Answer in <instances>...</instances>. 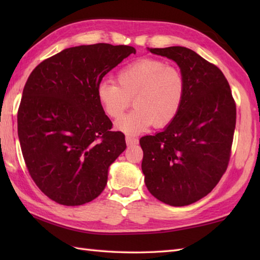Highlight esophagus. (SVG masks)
<instances>
[{"label":"esophagus","mask_w":260,"mask_h":260,"mask_svg":"<svg viewBox=\"0 0 260 260\" xmlns=\"http://www.w3.org/2000/svg\"><path fill=\"white\" fill-rule=\"evenodd\" d=\"M126 144L128 146L132 145H136L139 144V139H135V137H132V136H126Z\"/></svg>","instance_id":"esophagus-1"}]
</instances>
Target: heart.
Listing matches in <instances>:
<instances>
[{
	"mask_svg": "<svg viewBox=\"0 0 260 260\" xmlns=\"http://www.w3.org/2000/svg\"><path fill=\"white\" fill-rule=\"evenodd\" d=\"M118 85L110 80L99 81L98 103L110 118L120 117L129 106L135 109L116 121V128L135 135L154 125L162 128L179 115L183 105L186 84L181 71L159 59L142 58L118 70Z\"/></svg>",
	"mask_w": 260,
	"mask_h": 260,
	"instance_id": "heart-1",
	"label": "heart"
}]
</instances>
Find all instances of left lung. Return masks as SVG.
<instances>
[{
	"label": "left lung",
	"instance_id": "obj_1",
	"mask_svg": "<svg viewBox=\"0 0 260 260\" xmlns=\"http://www.w3.org/2000/svg\"><path fill=\"white\" fill-rule=\"evenodd\" d=\"M148 50L178 63L186 91L172 123L140 140L145 184L159 201L189 206L211 192L228 168L236 103L222 71L191 49Z\"/></svg>",
	"mask_w": 260,
	"mask_h": 260
}]
</instances>
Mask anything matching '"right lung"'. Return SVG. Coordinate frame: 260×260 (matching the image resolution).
<instances>
[{"label":"right lung","mask_w":260,"mask_h":260,"mask_svg":"<svg viewBox=\"0 0 260 260\" xmlns=\"http://www.w3.org/2000/svg\"><path fill=\"white\" fill-rule=\"evenodd\" d=\"M136 50L96 43L64 49L27 78L18 110V135L32 180L51 200L81 206L107 184L108 169L126 148L125 135L98 103L103 77Z\"/></svg>","instance_id":"obj_1"}]
</instances>
